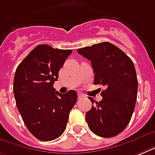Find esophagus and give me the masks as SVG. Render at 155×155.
I'll return each instance as SVG.
<instances>
[{"label":"esophagus","mask_w":155,"mask_h":155,"mask_svg":"<svg viewBox=\"0 0 155 155\" xmlns=\"http://www.w3.org/2000/svg\"><path fill=\"white\" fill-rule=\"evenodd\" d=\"M84 97V95H83L82 93H78V98L79 99H82Z\"/></svg>","instance_id":"esophagus-1"}]
</instances>
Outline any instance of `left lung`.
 Segmentation results:
<instances>
[{
	"mask_svg": "<svg viewBox=\"0 0 155 155\" xmlns=\"http://www.w3.org/2000/svg\"><path fill=\"white\" fill-rule=\"evenodd\" d=\"M77 52L91 61L94 84L106 87L101 93L103 99L86 113L88 127L100 137H115L126 128L135 108L137 78L134 63L108 42L80 48ZM88 99L94 103L92 97Z\"/></svg>",
	"mask_w": 155,
	"mask_h": 155,
	"instance_id": "8db88e82",
	"label": "left lung"
}]
</instances>
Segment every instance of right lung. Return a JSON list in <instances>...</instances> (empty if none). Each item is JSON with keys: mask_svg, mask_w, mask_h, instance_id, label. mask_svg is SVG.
Wrapping results in <instances>:
<instances>
[{"mask_svg": "<svg viewBox=\"0 0 155 155\" xmlns=\"http://www.w3.org/2000/svg\"><path fill=\"white\" fill-rule=\"evenodd\" d=\"M71 50L38 45L18 66L13 92L18 109L28 130L37 139L52 141L63 134L77 92H55L53 85Z\"/></svg>", "mask_w": 155, "mask_h": 155, "instance_id": "add662e5", "label": "right lung"}]
</instances>
